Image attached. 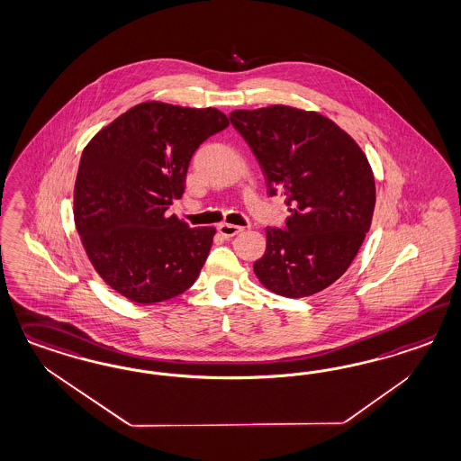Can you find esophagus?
<instances>
[{
  "instance_id": "1",
  "label": "esophagus",
  "mask_w": 461,
  "mask_h": 461,
  "mask_svg": "<svg viewBox=\"0 0 461 461\" xmlns=\"http://www.w3.org/2000/svg\"><path fill=\"white\" fill-rule=\"evenodd\" d=\"M217 230H219V234L223 236V238H234L236 234L239 232H242L244 229L242 227H239V225H232V223H221L219 227H217Z\"/></svg>"
}]
</instances>
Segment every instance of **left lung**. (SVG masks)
Returning <instances> with one entry per match:
<instances>
[{
  "label": "left lung",
  "instance_id": "1",
  "mask_svg": "<svg viewBox=\"0 0 461 461\" xmlns=\"http://www.w3.org/2000/svg\"><path fill=\"white\" fill-rule=\"evenodd\" d=\"M267 179L285 198V229H267V251L254 275L269 292L311 297L353 263L372 225L376 200L372 166L357 140L317 112L288 104L234 110Z\"/></svg>",
  "mask_w": 461,
  "mask_h": 461
}]
</instances>
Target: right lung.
I'll list each match as a JSON object with an SVG mask.
<instances>
[{
    "label": "right lung",
    "instance_id": "1",
    "mask_svg": "<svg viewBox=\"0 0 461 461\" xmlns=\"http://www.w3.org/2000/svg\"><path fill=\"white\" fill-rule=\"evenodd\" d=\"M227 125L212 106L146 102L86 144L73 194L76 230L95 271L122 297L150 305L198 278L215 229H192L167 208L185 192L194 150Z\"/></svg>",
    "mask_w": 461,
    "mask_h": 461
}]
</instances>
